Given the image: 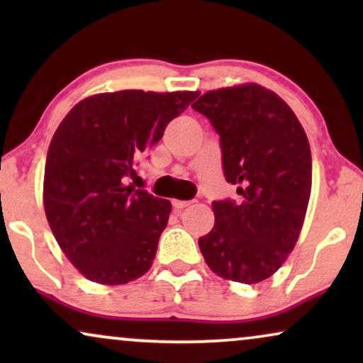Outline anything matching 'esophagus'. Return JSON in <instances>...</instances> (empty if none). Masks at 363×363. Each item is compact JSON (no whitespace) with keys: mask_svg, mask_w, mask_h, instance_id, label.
<instances>
[{"mask_svg":"<svg viewBox=\"0 0 363 363\" xmlns=\"http://www.w3.org/2000/svg\"><path fill=\"white\" fill-rule=\"evenodd\" d=\"M172 203H173V208H175V210H183V208H186L188 205H190V203H191V201H182V200H173Z\"/></svg>","mask_w":363,"mask_h":363,"instance_id":"1","label":"esophagus"}]
</instances>
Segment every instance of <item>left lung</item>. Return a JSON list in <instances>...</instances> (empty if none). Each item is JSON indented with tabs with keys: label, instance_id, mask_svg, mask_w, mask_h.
I'll use <instances>...</instances> for the list:
<instances>
[{
	"label": "left lung",
	"instance_id": "obj_1",
	"mask_svg": "<svg viewBox=\"0 0 363 363\" xmlns=\"http://www.w3.org/2000/svg\"><path fill=\"white\" fill-rule=\"evenodd\" d=\"M191 107L220 135L225 178L240 200L213 201L215 226L198 240L213 272L256 284L282 266L304 223L312 157L296 113L257 84L218 89Z\"/></svg>",
	"mask_w": 363,
	"mask_h": 363
}]
</instances>
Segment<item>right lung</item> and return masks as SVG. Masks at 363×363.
<instances>
[{
  "label": "right lung",
  "mask_w": 363,
  "mask_h": 363,
  "mask_svg": "<svg viewBox=\"0 0 363 363\" xmlns=\"http://www.w3.org/2000/svg\"><path fill=\"white\" fill-rule=\"evenodd\" d=\"M198 92L118 91L84 99L59 123L44 170V210L64 255L89 281L145 274L172 203L127 185Z\"/></svg>",
  "instance_id": "add662e5"
}]
</instances>
